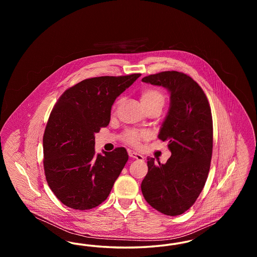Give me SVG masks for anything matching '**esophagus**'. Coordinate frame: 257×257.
I'll return each instance as SVG.
<instances>
[{"label":"esophagus","mask_w":257,"mask_h":257,"mask_svg":"<svg viewBox=\"0 0 257 257\" xmlns=\"http://www.w3.org/2000/svg\"><path fill=\"white\" fill-rule=\"evenodd\" d=\"M129 156L131 158H133V159L138 160V161H144V159H145L143 155H141V154H139L137 152H134V151H129Z\"/></svg>","instance_id":"obj_1"}]
</instances>
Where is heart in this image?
<instances>
[{"mask_svg": "<svg viewBox=\"0 0 257 257\" xmlns=\"http://www.w3.org/2000/svg\"><path fill=\"white\" fill-rule=\"evenodd\" d=\"M165 95L164 93L157 89L152 87L145 88L141 93V102L145 110L149 108H156L160 110L163 109L165 105ZM119 104V101H117L114 105L112 110H114ZM147 138V134L146 132H141L137 130H128L123 134V141L132 147H139L141 142L143 140H146Z\"/></svg>", "mask_w": 257, "mask_h": 257, "instance_id": "1", "label": "heart"}]
</instances>
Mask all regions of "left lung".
Returning <instances> with one entry per match:
<instances>
[{
	"label": "left lung",
	"instance_id": "left-lung-1",
	"mask_svg": "<svg viewBox=\"0 0 257 257\" xmlns=\"http://www.w3.org/2000/svg\"><path fill=\"white\" fill-rule=\"evenodd\" d=\"M142 81L163 86L171 94L158 138L168 142L171 152L166 164L147 158L142 192L154 209L178 216L195 203L207 179L213 149L211 109L202 88L186 74L165 71Z\"/></svg>",
	"mask_w": 257,
	"mask_h": 257
}]
</instances>
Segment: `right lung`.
Listing matches in <instances>:
<instances>
[{
  "mask_svg": "<svg viewBox=\"0 0 257 257\" xmlns=\"http://www.w3.org/2000/svg\"><path fill=\"white\" fill-rule=\"evenodd\" d=\"M140 76L86 79L66 89L51 111L43 136V165L50 189L64 205L92 209L110 195L128 154L118 147L95 155L94 135L109 125L115 99Z\"/></svg>",
  "mask_w": 257,
  "mask_h": 257,
  "instance_id": "right-lung-1",
  "label": "right lung"
}]
</instances>
